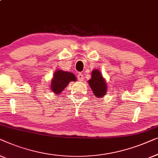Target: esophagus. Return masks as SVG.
I'll return each instance as SVG.
<instances>
[{"mask_svg": "<svg viewBox=\"0 0 158 158\" xmlns=\"http://www.w3.org/2000/svg\"><path fill=\"white\" fill-rule=\"evenodd\" d=\"M77 79H78L79 81H83V80H84L83 74H82L81 73H79V74H78V75H77Z\"/></svg>", "mask_w": 158, "mask_h": 158, "instance_id": "34e87169", "label": "esophagus"}]
</instances>
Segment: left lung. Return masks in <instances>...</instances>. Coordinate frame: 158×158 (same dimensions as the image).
Instances as JSON below:
<instances>
[{
    "label": "left lung",
    "instance_id": "1",
    "mask_svg": "<svg viewBox=\"0 0 158 158\" xmlns=\"http://www.w3.org/2000/svg\"><path fill=\"white\" fill-rule=\"evenodd\" d=\"M91 89L97 98L104 97L107 90V86L105 79L103 78L100 71L94 69L92 72V78L89 80Z\"/></svg>",
    "mask_w": 158,
    "mask_h": 158
}]
</instances>
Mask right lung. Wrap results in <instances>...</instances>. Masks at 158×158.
I'll return each instance as SVG.
<instances>
[{
  "instance_id": "right-lung-1",
  "label": "right lung",
  "mask_w": 158,
  "mask_h": 158,
  "mask_svg": "<svg viewBox=\"0 0 158 158\" xmlns=\"http://www.w3.org/2000/svg\"><path fill=\"white\" fill-rule=\"evenodd\" d=\"M76 80V77L73 73L64 72L63 70L56 71L51 82V90L59 95L70 81H75Z\"/></svg>"
}]
</instances>
